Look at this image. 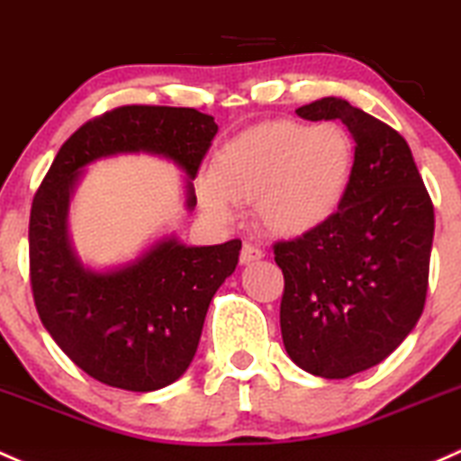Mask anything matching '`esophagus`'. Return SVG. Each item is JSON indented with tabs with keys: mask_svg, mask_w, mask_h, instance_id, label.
<instances>
[{
	"mask_svg": "<svg viewBox=\"0 0 461 461\" xmlns=\"http://www.w3.org/2000/svg\"><path fill=\"white\" fill-rule=\"evenodd\" d=\"M260 258H265V251L260 249V247H254L249 243L243 245V251H240V263L251 265V263H256V260H260Z\"/></svg>",
	"mask_w": 461,
	"mask_h": 461,
	"instance_id": "obj_1",
	"label": "esophagus"
}]
</instances>
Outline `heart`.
I'll use <instances>...</instances> for the list:
<instances>
[{"label":"heart","instance_id":"1","mask_svg":"<svg viewBox=\"0 0 461 461\" xmlns=\"http://www.w3.org/2000/svg\"><path fill=\"white\" fill-rule=\"evenodd\" d=\"M356 163L351 132L338 121L309 125L269 121L218 149L212 178L198 187L203 207L230 221L231 203H254L265 230L285 239L327 225L345 203Z\"/></svg>","mask_w":461,"mask_h":461}]
</instances>
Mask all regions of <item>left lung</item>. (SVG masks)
I'll list each match as a JSON object with an SVG mask.
<instances>
[{"label":"left lung","instance_id":"8db88e82","mask_svg":"<svg viewBox=\"0 0 461 461\" xmlns=\"http://www.w3.org/2000/svg\"><path fill=\"white\" fill-rule=\"evenodd\" d=\"M307 121L340 119L356 141L351 185L320 230L274 245L283 269L280 331L312 375L342 380L380 365L424 312L433 203L409 143L338 96L303 105Z\"/></svg>","mask_w":461,"mask_h":461}]
</instances>
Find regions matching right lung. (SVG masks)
Here are the masks:
<instances>
[{"instance_id": "obj_1", "label": "right lung", "mask_w": 461, "mask_h": 461, "mask_svg": "<svg viewBox=\"0 0 461 461\" xmlns=\"http://www.w3.org/2000/svg\"><path fill=\"white\" fill-rule=\"evenodd\" d=\"M214 116L194 108L123 105L81 125L61 145L35 194L28 227L39 318L61 351L114 389H163L187 371L207 307L239 265L240 240L192 247L163 236L130 263L86 267L68 234V210L86 167L116 154H154L194 176L216 137Z\"/></svg>"}]
</instances>
